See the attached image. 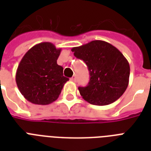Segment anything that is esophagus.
Instances as JSON below:
<instances>
[{
	"instance_id": "1",
	"label": "esophagus",
	"mask_w": 151,
	"mask_h": 151,
	"mask_svg": "<svg viewBox=\"0 0 151 151\" xmlns=\"http://www.w3.org/2000/svg\"><path fill=\"white\" fill-rule=\"evenodd\" d=\"M70 80L72 81H76V80H77V78H76V76H73V77L70 78Z\"/></svg>"
}]
</instances>
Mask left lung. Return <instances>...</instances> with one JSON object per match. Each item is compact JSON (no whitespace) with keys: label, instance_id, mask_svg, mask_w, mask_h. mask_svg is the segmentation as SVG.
Instances as JSON below:
<instances>
[{"label":"left lung","instance_id":"obj_1","mask_svg":"<svg viewBox=\"0 0 151 151\" xmlns=\"http://www.w3.org/2000/svg\"><path fill=\"white\" fill-rule=\"evenodd\" d=\"M71 51L74 56L85 62L89 71L87 86L78 88L83 99L93 105L104 106L122 96L129 85L130 66L117 48L96 40Z\"/></svg>","mask_w":151,"mask_h":151}]
</instances>
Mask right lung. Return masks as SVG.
<instances>
[{
    "label": "right lung",
    "instance_id": "1",
    "mask_svg": "<svg viewBox=\"0 0 151 151\" xmlns=\"http://www.w3.org/2000/svg\"><path fill=\"white\" fill-rule=\"evenodd\" d=\"M61 48L50 42L32 47L22 57L16 71L18 88L26 99L34 104L47 105L58 99L69 78L57 64Z\"/></svg>",
    "mask_w": 151,
    "mask_h": 151
}]
</instances>
